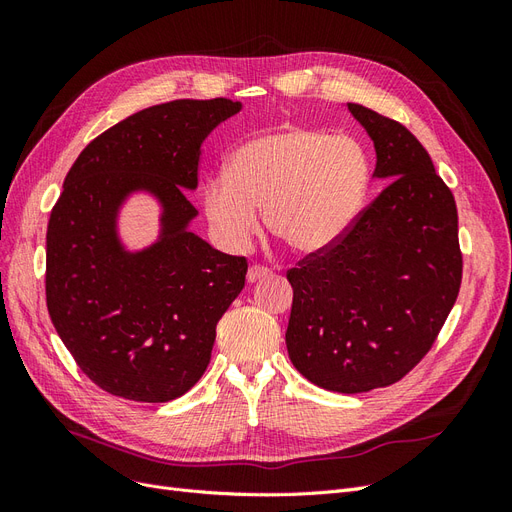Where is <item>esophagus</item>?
Masks as SVG:
<instances>
[{
  "label": "esophagus",
  "mask_w": 512,
  "mask_h": 512,
  "mask_svg": "<svg viewBox=\"0 0 512 512\" xmlns=\"http://www.w3.org/2000/svg\"><path fill=\"white\" fill-rule=\"evenodd\" d=\"M273 271L269 267H260V265H252L250 269H247V282L254 284L258 280H262V277H269Z\"/></svg>",
  "instance_id": "1"
}]
</instances>
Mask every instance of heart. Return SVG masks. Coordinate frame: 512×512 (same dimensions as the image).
<instances>
[{
    "instance_id": "obj_1",
    "label": "heart",
    "mask_w": 512,
    "mask_h": 512,
    "mask_svg": "<svg viewBox=\"0 0 512 512\" xmlns=\"http://www.w3.org/2000/svg\"><path fill=\"white\" fill-rule=\"evenodd\" d=\"M367 188L363 149L348 136L284 128L241 145L205 183V213L228 250L252 241L262 209L273 237L318 254L346 235Z\"/></svg>"
}]
</instances>
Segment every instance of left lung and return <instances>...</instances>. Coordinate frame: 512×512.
I'll return each instance as SVG.
<instances>
[{
  "label": "left lung",
  "instance_id": "obj_1",
  "mask_svg": "<svg viewBox=\"0 0 512 512\" xmlns=\"http://www.w3.org/2000/svg\"><path fill=\"white\" fill-rule=\"evenodd\" d=\"M348 111L376 147L386 188L346 235L286 273V346L301 374L335 393L399 382L431 350L463 271L457 205L416 136L361 104Z\"/></svg>",
  "mask_w": 512,
  "mask_h": 512
}]
</instances>
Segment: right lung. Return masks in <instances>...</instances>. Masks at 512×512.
Segmentation results:
<instances>
[{
	"mask_svg": "<svg viewBox=\"0 0 512 512\" xmlns=\"http://www.w3.org/2000/svg\"><path fill=\"white\" fill-rule=\"evenodd\" d=\"M239 111L228 98L149 106L94 138L66 175L46 230V307L76 365L106 393L162 404L205 374L247 260L188 230L198 211L183 190L198 185L207 134ZM138 189L161 200L163 232L128 253L116 213Z\"/></svg>",
	"mask_w": 512,
	"mask_h": 512,
	"instance_id": "right-lung-1",
	"label": "right lung"
}]
</instances>
